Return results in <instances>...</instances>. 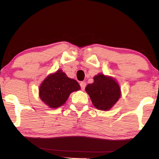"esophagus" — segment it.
<instances>
[{
    "instance_id": "1",
    "label": "esophagus",
    "mask_w": 159,
    "mask_h": 159,
    "mask_svg": "<svg viewBox=\"0 0 159 159\" xmlns=\"http://www.w3.org/2000/svg\"><path fill=\"white\" fill-rule=\"evenodd\" d=\"M86 83L85 82H80V89H81V90H83V91H84V90L85 89V88H86Z\"/></svg>"
}]
</instances>
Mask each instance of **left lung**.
Masks as SVG:
<instances>
[{
  "label": "left lung",
  "mask_w": 159,
  "mask_h": 159,
  "mask_svg": "<svg viewBox=\"0 0 159 159\" xmlns=\"http://www.w3.org/2000/svg\"><path fill=\"white\" fill-rule=\"evenodd\" d=\"M93 84H88L86 93L97 109L110 110L120 97V87L112 77L98 73L93 77Z\"/></svg>",
  "instance_id": "obj_1"
}]
</instances>
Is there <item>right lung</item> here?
Instances as JSON below:
<instances>
[{
    "label": "right lung",
    "instance_id": "obj_1",
    "mask_svg": "<svg viewBox=\"0 0 159 159\" xmlns=\"http://www.w3.org/2000/svg\"><path fill=\"white\" fill-rule=\"evenodd\" d=\"M80 89L76 80L68 78L62 70L48 75L39 87V96L51 108L63 106L70 94Z\"/></svg>",
    "mask_w": 159,
    "mask_h": 159
}]
</instances>
